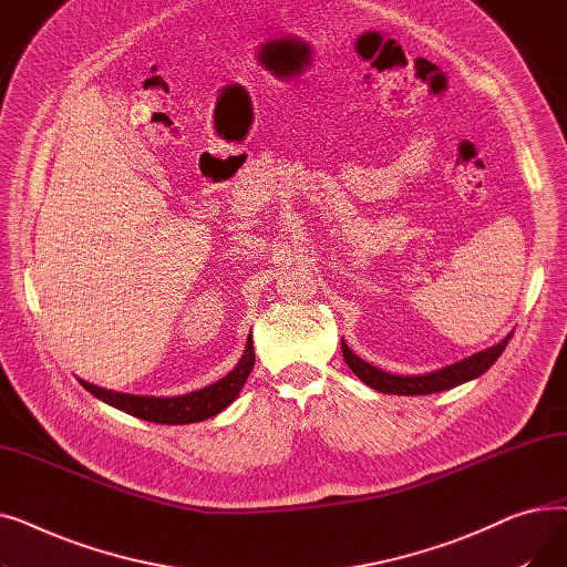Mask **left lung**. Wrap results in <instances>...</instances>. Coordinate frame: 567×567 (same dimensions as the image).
I'll return each mask as SVG.
<instances>
[{"instance_id": "1", "label": "left lung", "mask_w": 567, "mask_h": 567, "mask_svg": "<svg viewBox=\"0 0 567 567\" xmlns=\"http://www.w3.org/2000/svg\"><path fill=\"white\" fill-rule=\"evenodd\" d=\"M511 336L501 340L498 344L485 349V351H478L468 355V359L455 363V365H449V368H441L436 372H430V374H413V377H400V374H389L383 372L370 363H365L363 359H359L355 355L347 342L342 340V353H344V361L347 365L351 368V372L359 377L363 383H368L370 389L374 391H381V393H393V395H430V393H439V391H449V389H455V385L468 381V379H475L485 374L494 363L498 355L503 353L505 344H508Z\"/></svg>"}]
</instances>
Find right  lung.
<instances>
[{
	"label": "right lung",
	"mask_w": 567,
	"mask_h": 567,
	"mask_svg": "<svg viewBox=\"0 0 567 567\" xmlns=\"http://www.w3.org/2000/svg\"><path fill=\"white\" fill-rule=\"evenodd\" d=\"M252 365H255V349H252V336H250L241 361L236 363V368L229 374H225L220 381L206 385V389H199L195 393H186L178 398H146V395L114 393L107 389H99V385L86 383L82 379L80 383L94 398L135 415V419H142L148 423H161V425H188V423L214 419L216 413L229 406L236 400V395L241 393Z\"/></svg>",
	"instance_id": "right-lung-1"
}]
</instances>
